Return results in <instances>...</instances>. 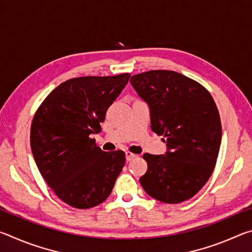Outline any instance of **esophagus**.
Wrapping results in <instances>:
<instances>
[{"label":"esophagus","instance_id":"obj_1","mask_svg":"<svg viewBox=\"0 0 252 252\" xmlns=\"http://www.w3.org/2000/svg\"><path fill=\"white\" fill-rule=\"evenodd\" d=\"M136 156L134 155V153H132V152H130V151H126V161H131L132 159H134Z\"/></svg>","mask_w":252,"mask_h":252}]
</instances>
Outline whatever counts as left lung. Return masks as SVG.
Listing matches in <instances>:
<instances>
[{
	"label": "left lung",
	"instance_id": "1",
	"mask_svg": "<svg viewBox=\"0 0 252 252\" xmlns=\"http://www.w3.org/2000/svg\"><path fill=\"white\" fill-rule=\"evenodd\" d=\"M130 83L150 109L151 129L167 143L161 156L144 153V191L164 203L192 198L215 169L221 122L212 96L201 84L174 71L135 74Z\"/></svg>",
	"mask_w": 252,
	"mask_h": 252
}]
</instances>
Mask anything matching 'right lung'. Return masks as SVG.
<instances>
[{"label": "right lung", "mask_w": 252, "mask_h": 252, "mask_svg": "<svg viewBox=\"0 0 252 252\" xmlns=\"http://www.w3.org/2000/svg\"><path fill=\"white\" fill-rule=\"evenodd\" d=\"M130 74L70 79L42 102L31 126V150L48 186L69 206L89 209L104 201L126 163L121 150L105 152L92 134Z\"/></svg>", "instance_id": "obj_1"}]
</instances>
